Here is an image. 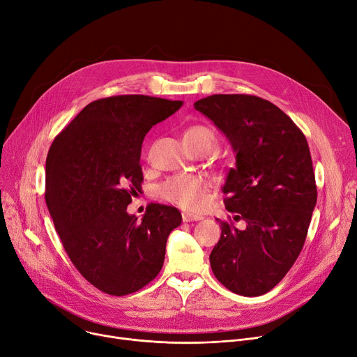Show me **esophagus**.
<instances>
[{
	"label": "esophagus",
	"instance_id": "34e87169",
	"mask_svg": "<svg viewBox=\"0 0 357 357\" xmlns=\"http://www.w3.org/2000/svg\"><path fill=\"white\" fill-rule=\"evenodd\" d=\"M203 218L199 215H192V213H183V222H197L202 220Z\"/></svg>",
	"mask_w": 357,
	"mask_h": 357
}]
</instances>
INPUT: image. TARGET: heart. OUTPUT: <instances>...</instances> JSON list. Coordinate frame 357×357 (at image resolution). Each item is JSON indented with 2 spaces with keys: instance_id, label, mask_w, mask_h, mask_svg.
I'll use <instances>...</instances> for the list:
<instances>
[{
  "instance_id": "b5f03b06",
  "label": "heart",
  "mask_w": 357,
  "mask_h": 357,
  "mask_svg": "<svg viewBox=\"0 0 357 357\" xmlns=\"http://www.w3.org/2000/svg\"><path fill=\"white\" fill-rule=\"evenodd\" d=\"M183 141L185 144L207 145L213 149L216 134L207 125L196 123L184 131ZM157 193L160 199L190 212L202 211L207 203V184L196 176L181 174L167 178L158 185Z\"/></svg>"
}]
</instances>
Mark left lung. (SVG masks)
I'll list each match as a JSON object with an SVG mask.
<instances>
[{
    "label": "left lung",
    "mask_w": 357,
    "mask_h": 357,
    "mask_svg": "<svg viewBox=\"0 0 357 357\" xmlns=\"http://www.w3.org/2000/svg\"><path fill=\"white\" fill-rule=\"evenodd\" d=\"M196 111L225 134L236 154L222 192L226 211L245 227L220 222L208 259L227 289L258 297L274 288L304 246L317 203L307 139L274 103L252 95H212Z\"/></svg>",
    "instance_id": "8db88e82"
}]
</instances>
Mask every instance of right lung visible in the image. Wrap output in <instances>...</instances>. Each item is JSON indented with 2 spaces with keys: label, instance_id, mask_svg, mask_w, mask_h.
Segmentation results:
<instances>
[{
  "label": "right lung",
  "instance_id": "right-lung-1",
  "mask_svg": "<svg viewBox=\"0 0 357 357\" xmlns=\"http://www.w3.org/2000/svg\"><path fill=\"white\" fill-rule=\"evenodd\" d=\"M181 105L145 95L93 100L49 150L46 203L56 232L83 278L107 294H132L151 282L181 223L173 206L151 203L141 220L127 212L141 188L145 134Z\"/></svg>",
  "mask_w": 357,
  "mask_h": 357
}]
</instances>
